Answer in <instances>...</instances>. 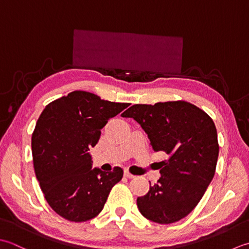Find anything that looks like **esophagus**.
<instances>
[{"instance_id": "obj_1", "label": "esophagus", "mask_w": 249, "mask_h": 249, "mask_svg": "<svg viewBox=\"0 0 249 249\" xmlns=\"http://www.w3.org/2000/svg\"><path fill=\"white\" fill-rule=\"evenodd\" d=\"M124 176H125V177H128V178H134V177H135L133 174L129 173L128 171H124Z\"/></svg>"}]
</instances>
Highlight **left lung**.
Segmentation results:
<instances>
[{
  "instance_id": "8db88e82",
  "label": "left lung",
  "mask_w": 249,
  "mask_h": 249,
  "mask_svg": "<svg viewBox=\"0 0 249 249\" xmlns=\"http://www.w3.org/2000/svg\"><path fill=\"white\" fill-rule=\"evenodd\" d=\"M123 117L138 121L153 149L169 156L160 162L158 182L136 200L141 214L161 225L182 219L197 205L215 175L219 146L214 121L185 101L135 104Z\"/></svg>"
}]
</instances>
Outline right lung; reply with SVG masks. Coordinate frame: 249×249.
Wrapping results in <instances>:
<instances>
[{
    "mask_svg": "<svg viewBox=\"0 0 249 249\" xmlns=\"http://www.w3.org/2000/svg\"><path fill=\"white\" fill-rule=\"evenodd\" d=\"M129 106L73 91L49 103L32 134L36 178L50 207L70 221L92 219L103 210L124 171L92 169L89 150L98 143L107 121Z\"/></svg>",
    "mask_w": 249,
    "mask_h": 249,
    "instance_id": "1",
    "label": "right lung"
}]
</instances>
